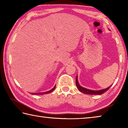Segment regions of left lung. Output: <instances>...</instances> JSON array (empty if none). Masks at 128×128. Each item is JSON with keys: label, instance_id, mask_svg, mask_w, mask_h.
I'll list each match as a JSON object with an SVG mask.
<instances>
[{"label": "left lung", "instance_id": "8db88e82", "mask_svg": "<svg viewBox=\"0 0 128 128\" xmlns=\"http://www.w3.org/2000/svg\"><path fill=\"white\" fill-rule=\"evenodd\" d=\"M76 84L77 88L78 89L80 92H82V93L85 94H88V95H101L104 93L105 92H107V91L111 87V85L109 86V87L105 88V89H102V90H97V91H95V90H89V89H87V88H84L83 87H82L80 85V84L78 82V78H77V76H76Z\"/></svg>", "mask_w": 128, "mask_h": 128}]
</instances>
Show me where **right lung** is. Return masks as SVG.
Returning <instances> with one entry per match:
<instances>
[{
    "mask_svg": "<svg viewBox=\"0 0 128 128\" xmlns=\"http://www.w3.org/2000/svg\"><path fill=\"white\" fill-rule=\"evenodd\" d=\"M56 86H54V88H52L51 90L48 91V92H36V93H31L33 95H43V94H48V93H50L52 92H53V91L55 90Z\"/></svg>",
    "mask_w": 128,
    "mask_h": 128,
    "instance_id": "add662e5",
    "label": "right lung"
}]
</instances>
